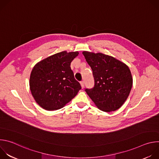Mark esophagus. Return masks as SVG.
I'll return each instance as SVG.
<instances>
[{
    "mask_svg": "<svg viewBox=\"0 0 159 159\" xmlns=\"http://www.w3.org/2000/svg\"><path fill=\"white\" fill-rule=\"evenodd\" d=\"M80 83V85H81L82 88L83 89L84 87V81H81Z\"/></svg>",
    "mask_w": 159,
    "mask_h": 159,
    "instance_id": "34e87169",
    "label": "esophagus"
}]
</instances>
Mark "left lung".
I'll return each instance as SVG.
<instances>
[{
  "mask_svg": "<svg viewBox=\"0 0 159 159\" xmlns=\"http://www.w3.org/2000/svg\"><path fill=\"white\" fill-rule=\"evenodd\" d=\"M91 67L94 86L85 92L95 105L104 112L120 108L127 99L133 85L129 67L123 62L101 53L82 52Z\"/></svg>",
  "mask_w": 159,
  "mask_h": 159,
  "instance_id": "8db88e82",
  "label": "left lung"
}]
</instances>
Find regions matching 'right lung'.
<instances>
[{
    "label": "right lung",
    "instance_id": "obj_1",
    "mask_svg": "<svg viewBox=\"0 0 159 159\" xmlns=\"http://www.w3.org/2000/svg\"><path fill=\"white\" fill-rule=\"evenodd\" d=\"M78 52L63 51L37 63L30 78V87L35 101L44 109L57 110L69 102L81 89L74 78L70 63Z\"/></svg>",
    "mask_w": 159,
    "mask_h": 159
}]
</instances>
